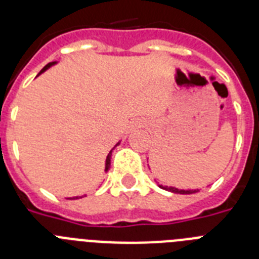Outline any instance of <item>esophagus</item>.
<instances>
[{
    "instance_id": "34e87169",
    "label": "esophagus",
    "mask_w": 259,
    "mask_h": 259,
    "mask_svg": "<svg viewBox=\"0 0 259 259\" xmlns=\"http://www.w3.org/2000/svg\"><path fill=\"white\" fill-rule=\"evenodd\" d=\"M144 125L143 120H135L134 123H132V128H141Z\"/></svg>"
}]
</instances>
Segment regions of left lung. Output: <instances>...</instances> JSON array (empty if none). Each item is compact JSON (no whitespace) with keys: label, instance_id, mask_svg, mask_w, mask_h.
Segmentation results:
<instances>
[{"label":"left lung","instance_id":"obj_1","mask_svg":"<svg viewBox=\"0 0 259 259\" xmlns=\"http://www.w3.org/2000/svg\"><path fill=\"white\" fill-rule=\"evenodd\" d=\"M158 187L162 189H164V191H168V192H172V193H179V194H192V193H197L198 189H178L175 188V187H167V185H161L158 184Z\"/></svg>","mask_w":259,"mask_h":259}]
</instances>
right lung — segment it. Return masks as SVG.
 Here are the masks:
<instances>
[{
  "label": "right lung",
  "mask_w": 259,
  "mask_h": 259,
  "mask_svg": "<svg viewBox=\"0 0 259 259\" xmlns=\"http://www.w3.org/2000/svg\"><path fill=\"white\" fill-rule=\"evenodd\" d=\"M57 63H58V62H57V61H56V62H50V63H48V65L45 66V67L42 68V70H41L40 72H38V75H41V74H42V72H45V71H47L48 68H50V67H52V66L57 65ZM38 75H37V76H38ZM119 144H120V141H119V143L116 144L115 146H114L113 149L110 150V152H109V154H107V157H106V161H105V172H107V171H109V168H110V164H111V154H113V150L115 149V148H116V146L119 145ZM77 198H81V197H80V196H76V197H71L70 200H77Z\"/></svg>",
  "instance_id": "obj_1"
}]
</instances>
